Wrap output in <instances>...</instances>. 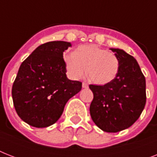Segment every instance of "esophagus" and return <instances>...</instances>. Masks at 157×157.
I'll return each instance as SVG.
<instances>
[{
  "label": "esophagus",
  "instance_id": "34e87169",
  "mask_svg": "<svg viewBox=\"0 0 157 157\" xmlns=\"http://www.w3.org/2000/svg\"><path fill=\"white\" fill-rule=\"evenodd\" d=\"M88 84L86 83V82H83V83H82V87H83V88H88Z\"/></svg>",
  "mask_w": 157,
  "mask_h": 157
}]
</instances>
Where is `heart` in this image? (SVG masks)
Listing matches in <instances>:
<instances>
[{"mask_svg": "<svg viewBox=\"0 0 157 157\" xmlns=\"http://www.w3.org/2000/svg\"><path fill=\"white\" fill-rule=\"evenodd\" d=\"M65 66L71 78L80 79L86 73L92 82L107 85L114 81L119 72V59L113 53L93 44L79 46L75 53L64 54Z\"/></svg>", "mask_w": 157, "mask_h": 157, "instance_id": "1", "label": "heart"}]
</instances>
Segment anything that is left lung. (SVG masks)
Segmentation results:
<instances>
[{"label":"left lung","mask_w":157,"mask_h":157,"mask_svg":"<svg viewBox=\"0 0 157 157\" xmlns=\"http://www.w3.org/2000/svg\"><path fill=\"white\" fill-rule=\"evenodd\" d=\"M111 50L119 59V72L111 83L89 86L94 94L90 112L99 129L117 133L140 117L146 104V80L134 57L120 49Z\"/></svg>","instance_id":"1"}]
</instances>
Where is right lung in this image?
Masks as SVG:
<instances>
[{
  "mask_svg": "<svg viewBox=\"0 0 157 157\" xmlns=\"http://www.w3.org/2000/svg\"><path fill=\"white\" fill-rule=\"evenodd\" d=\"M66 41H50L38 46L20 65L12 86L18 117L29 125L44 128L54 124L67 102L80 92L82 83L66 76L63 52Z\"/></svg>",
  "mask_w": 157,
  "mask_h": 157,
  "instance_id": "right-lung-1",
  "label": "right lung"
}]
</instances>
